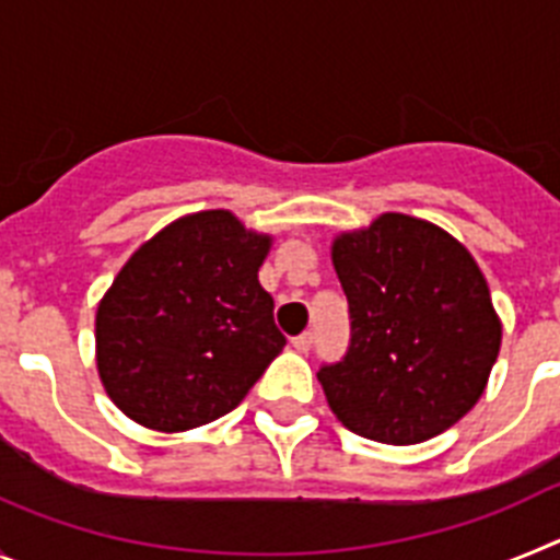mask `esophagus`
Here are the masks:
<instances>
[{"label":"esophagus","instance_id":"esophagus-1","mask_svg":"<svg viewBox=\"0 0 560 560\" xmlns=\"http://www.w3.org/2000/svg\"><path fill=\"white\" fill-rule=\"evenodd\" d=\"M291 345H294V350H300V353H308L311 345H314V334H311V330H305V334L294 336V339H291Z\"/></svg>","mask_w":560,"mask_h":560}]
</instances>
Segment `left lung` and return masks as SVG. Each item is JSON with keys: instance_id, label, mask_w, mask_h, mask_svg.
Returning <instances> with one entry per match:
<instances>
[{"instance_id": "8db88e82", "label": "left lung", "mask_w": 560, "mask_h": 560, "mask_svg": "<svg viewBox=\"0 0 560 560\" xmlns=\"http://www.w3.org/2000/svg\"><path fill=\"white\" fill-rule=\"evenodd\" d=\"M350 345L323 364L336 418L368 440L412 446L454 427L485 393L502 323L471 252L446 230L384 212L334 241Z\"/></svg>"}]
</instances>
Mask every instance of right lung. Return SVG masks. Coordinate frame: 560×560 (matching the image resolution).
<instances>
[{"label": "right lung", "instance_id": "add662e5", "mask_svg": "<svg viewBox=\"0 0 560 560\" xmlns=\"http://www.w3.org/2000/svg\"><path fill=\"white\" fill-rule=\"evenodd\" d=\"M271 237L192 212L128 257L97 305V373L120 412L185 432L232 412L283 350L257 280Z\"/></svg>", "mask_w": 560, "mask_h": 560}]
</instances>
